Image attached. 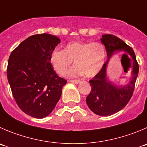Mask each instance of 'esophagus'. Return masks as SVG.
<instances>
[{
    "instance_id": "1",
    "label": "esophagus",
    "mask_w": 147,
    "mask_h": 147,
    "mask_svg": "<svg viewBox=\"0 0 147 147\" xmlns=\"http://www.w3.org/2000/svg\"><path fill=\"white\" fill-rule=\"evenodd\" d=\"M69 82H71V83H74V84H79L80 83L81 81L79 80V79H74V80H70Z\"/></svg>"
}]
</instances>
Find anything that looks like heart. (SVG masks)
<instances>
[{
    "label": "heart",
    "mask_w": 147,
    "mask_h": 147,
    "mask_svg": "<svg viewBox=\"0 0 147 147\" xmlns=\"http://www.w3.org/2000/svg\"><path fill=\"white\" fill-rule=\"evenodd\" d=\"M105 55V48L99 42L73 41L64 50L54 49L50 53V62L58 74L63 76L74 61L76 65L67 71L65 76L74 77L84 74L86 77H92L101 70Z\"/></svg>",
    "instance_id": "1"
}]
</instances>
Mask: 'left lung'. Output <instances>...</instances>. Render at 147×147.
<instances>
[{"label":"left lung","mask_w":147,"mask_h":147,"mask_svg":"<svg viewBox=\"0 0 147 147\" xmlns=\"http://www.w3.org/2000/svg\"><path fill=\"white\" fill-rule=\"evenodd\" d=\"M101 42L105 47L108 59L105 63L103 64L100 72L89 81L92 89L86 97V102L88 107L93 113L98 115L107 116L122 110L131 100L139 74V63L132 47L116 36L104 34ZM117 50H123L125 53L122 56L127 55L129 57L132 69V78L129 83L120 88L112 85L106 79L107 62L111 55Z\"/></svg>","instance_id":"left-lung-1"}]
</instances>
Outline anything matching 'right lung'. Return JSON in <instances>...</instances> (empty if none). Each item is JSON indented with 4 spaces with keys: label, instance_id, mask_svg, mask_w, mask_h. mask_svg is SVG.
Returning a JSON list of instances; mask_svg holds the SVG:
<instances>
[{
    "label": "right lung",
    "instance_id": "right-lung-1",
    "mask_svg": "<svg viewBox=\"0 0 147 147\" xmlns=\"http://www.w3.org/2000/svg\"><path fill=\"white\" fill-rule=\"evenodd\" d=\"M55 36H30L11 52L7 77L19 108L30 116L42 118L55 107L67 81L57 74L50 55L60 43Z\"/></svg>",
    "mask_w": 147,
    "mask_h": 147
}]
</instances>
